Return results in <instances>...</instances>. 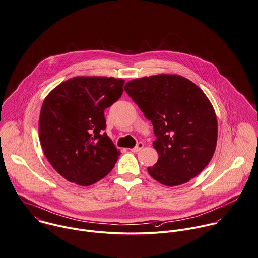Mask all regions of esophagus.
Segmentation results:
<instances>
[{"label": "esophagus", "instance_id": "1", "mask_svg": "<svg viewBox=\"0 0 258 258\" xmlns=\"http://www.w3.org/2000/svg\"><path fill=\"white\" fill-rule=\"evenodd\" d=\"M143 146H144V144L142 143V142H138L137 143V145L134 147V148H132V149H130L132 152H134V153H136V152H139L142 148H143Z\"/></svg>", "mask_w": 258, "mask_h": 258}]
</instances>
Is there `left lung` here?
<instances>
[{
    "mask_svg": "<svg viewBox=\"0 0 258 258\" xmlns=\"http://www.w3.org/2000/svg\"><path fill=\"white\" fill-rule=\"evenodd\" d=\"M124 89L153 125L158 160L148 173L167 186L198 175L212 159L218 137L216 113L205 93L183 77L165 74L132 80Z\"/></svg>",
    "mask_w": 258,
    "mask_h": 258,
    "instance_id": "obj_1",
    "label": "left lung"
}]
</instances>
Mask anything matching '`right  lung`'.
I'll return each mask as SVG.
<instances>
[{"label":"right lung","instance_id":"obj_1","mask_svg":"<svg viewBox=\"0 0 258 258\" xmlns=\"http://www.w3.org/2000/svg\"><path fill=\"white\" fill-rule=\"evenodd\" d=\"M124 83L112 77H76L44 99L40 143L47 160L67 180L88 186L115 166L121 152L104 132V111L122 96Z\"/></svg>","mask_w":258,"mask_h":258}]
</instances>
